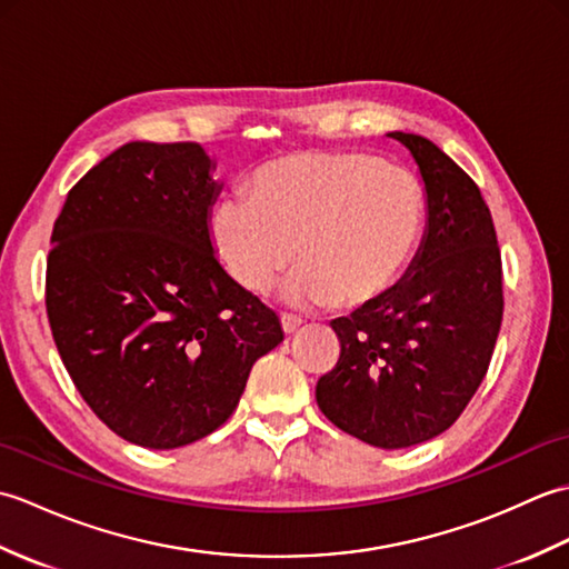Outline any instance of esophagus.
I'll return each instance as SVG.
<instances>
[{
	"label": "esophagus",
	"instance_id": "34e87169",
	"mask_svg": "<svg viewBox=\"0 0 569 569\" xmlns=\"http://www.w3.org/2000/svg\"><path fill=\"white\" fill-rule=\"evenodd\" d=\"M281 325H283V332L291 335V332H296V330L300 328V325H303V320L296 318V316H288V312H283V316H281Z\"/></svg>",
	"mask_w": 569,
	"mask_h": 569
}]
</instances>
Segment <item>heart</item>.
I'll use <instances>...</instances> for the list:
<instances>
[{
    "label": "heart",
    "instance_id": "1",
    "mask_svg": "<svg viewBox=\"0 0 569 569\" xmlns=\"http://www.w3.org/2000/svg\"><path fill=\"white\" fill-rule=\"evenodd\" d=\"M251 198L229 192L210 210V241L227 273L261 293L288 261L293 306L361 308L386 296L426 232V190L361 151H306L257 168Z\"/></svg>",
    "mask_w": 569,
    "mask_h": 569
}]
</instances>
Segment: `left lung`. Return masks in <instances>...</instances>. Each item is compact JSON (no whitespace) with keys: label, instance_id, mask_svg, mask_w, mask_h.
I'll list each match as a JSON object with an SVG mask.
<instances>
[{"label":"left lung","instance_id":"8db88e82","mask_svg":"<svg viewBox=\"0 0 569 569\" xmlns=\"http://www.w3.org/2000/svg\"><path fill=\"white\" fill-rule=\"evenodd\" d=\"M426 186L428 224L389 293L332 320L340 359L318 406L357 440L401 450L438 438L487 377L503 318L501 251L485 198L426 137L391 131Z\"/></svg>","mask_w":569,"mask_h":569}]
</instances>
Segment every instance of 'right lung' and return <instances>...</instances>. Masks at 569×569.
<instances>
[{
	"mask_svg": "<svg viewBox=\"0 0 569 569\" xmlns=\"http://www.w3.org/2000/svg\"><path fill=\"white\" fill-rule=\"evenodd\" d=\"M200 143L131 141L68 192L46 266V310L72 383L107 428L173 450L234 413L278 316L210 241L222 183Z\"/></svg>",
	"mask_w": 569,
	"mask_h": 569,
	"instance_id": "obj_1",
	"label": "right lung"
}]
</instances>
